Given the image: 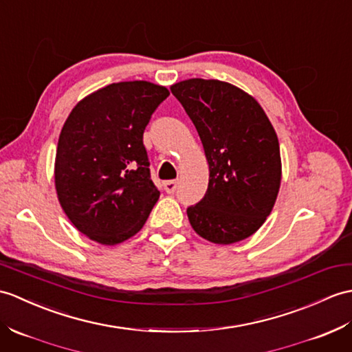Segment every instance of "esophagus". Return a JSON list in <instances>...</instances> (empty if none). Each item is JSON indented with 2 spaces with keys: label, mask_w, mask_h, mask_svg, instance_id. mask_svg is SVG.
I'll use <instances>...</instances> for the list:
<instances>
[{
  "label": "esophagus",
  "mask_w": 352,
  "mask_h": 352,
  "mask_svg": "<svg viewBox=\"0 0 352 352\" xmlns=\"http://www.w3.org/2000/svg\"><path fill=\"white\" fill-rule=\"evenodd\" d=\"M177 186H178V182H175V179H168V182L163 183V187H165L166 193H174L177 190Z\"/></svg>",
  "instance_id": "34e87169"
}]
</instances>
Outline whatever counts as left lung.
<instances>
[{"label": "left lung", "instance_id": "8db88e82", "mask_svg": "<svg viewBox=\"0 0 352 352\" xmlns=\"http://www.w3.org/2000/svg\"><path fill=\"white\" fill-rule=\"evenodd\" d=\"M170 91L190 117L210 168L204 198L187 208L196 234L231 244L255 234L270 216L282 178L280 148L252 96L217 79H187Z\"/></svg>", "mask_w": 352, "mask_h": 352}]
</instances>
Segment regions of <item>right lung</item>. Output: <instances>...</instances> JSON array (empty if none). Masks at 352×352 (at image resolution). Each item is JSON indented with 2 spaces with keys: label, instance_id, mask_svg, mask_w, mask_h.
<instances>
[{
  "label": "right lung",
  "instance_id": "obj_1",
  "mask_svg": "<svg viewBox=\"0 0 352 352\" xmlns=\"http://www.w3.org/2000/svg\"><path fill=\"white\" fill-rule=\"evenodd\" d=\"M165 87L130 80L97 89L72 109L55 156V189L76 230L113 246L141 231L160 192L150 175L144 130Z\"/></svg>",
  "mask_w": 352,
  "mask_h": 352
}]
</instances>
